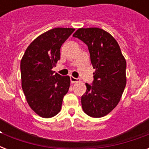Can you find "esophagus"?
I'll list each match as a JSON object with an SVG mask.
<instances>
[{
	"label": "esophagus",
	"instance_id": "1",
	"mask_svg": "<svg viewBox=\"0 0 149 149\" xmlns=\"http://www.w3.org/2000/svg\"><path fill=\"white\" fill-rule=\"evenodd\" d=\"M79 81V79H77V78H75L73 77H70V82L72 83V84H74V83H77V82Z\"/></svg>",
	"mask_w": 149,
	"mask_h": 149
}]
</instances>
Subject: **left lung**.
<instances>
[{
  "instance_id": "obj_1",
  "label": "left lung",
  "mask_w": 149,
  "mask_h": 149,
  "mask_svg": "<svg viewBox=\"0 0 149 149\" xmlns=\"http://www.w3.org/2000/svg\"><path fill=\"white\" fill-rule=\"evenodd\" d=\"M72 36L87 45L95 69L93 83L86 84L81 97L82 107L87 115L101 118L120 101L126 86V61L117 41L103 29H79Z\"/></svg>"
}]
</instances>
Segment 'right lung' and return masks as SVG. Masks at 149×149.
Segmentation results:
<instances>
[{
	"instance_id": "right-lung-1",
	"label": "right lung",
	"mask_w": 149,
	"mask_h": 149,
	"mask_svg": "<svg viewBox=\"0 0 149 149\" xmlns=\"http://www.w3.org/2000/svg\"><path fill=\"white\" fill-rule=\"evenodd\" d=\"M74 31L56 28L42 34L29 45L22 58V90L30 107L42 118L56 115L69 91L70 77H62L52 70L60 59L61 46Z\"/></svg>"
}]
</instances>
